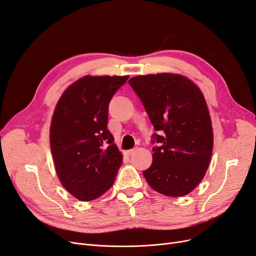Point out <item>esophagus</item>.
<instances>
[{
  "mask_svg": "<svg viewBox=\"0 0 256 256\" xmlns=\"http://www.w3.org/2000/svg\"><path fill=\"white\" fill-rule=\"evenodd\" d=\"M136 151V149H131V150H128V151H126V152H125V156H130L134 154V153Z\"/></svg>",
  "mask_w": 256,
  "mask_h": 256,
  "instance_id": "obj_1",
  "label": "esophagus"
}]
</instances>
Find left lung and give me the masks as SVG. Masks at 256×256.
I'll list each match as a JSON object with an SVG mask.
<instances>
[{
	"instance_id": "1",
	"label": "left lung",
	"mask_w": 256,
	"mask_h": 256,
	"mask_svg": "<svg viewBox=\"0 0 256 256\" xmlns=\"http://www.w3.org/2000/svg\"><path fill=\"white\" fill-rule=\"evenodd\" d=\"M129 84L154 130L160 131L153 136L160 145L152 149V164L142 174L164 196H187L205 176L213 149L212 122L202 92L178 74L138 76Z\"/></svg>"
}]
</instances>
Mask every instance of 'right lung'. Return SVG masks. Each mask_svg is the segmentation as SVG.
I'll list each match as a JSON object with an SVG mask.
<instances>
[{
	"instance_id": "obj_1",
	"label": "right lung",
	"mask_w": 256,
	"mask_h": 256,
	"mask_svg": "<svg viewBox=\"0 0 256 256\" xmlns=\"http://www.w3.org/2000/svg\"><path fill=\"white\" fill-rule=\"evenodd\" d=\"M128 76H85L60 96L50 124L56 176L76 198L90 202L116 180L122 156L107 129L109 103Z\"/></svg>"
}]
</instances>
